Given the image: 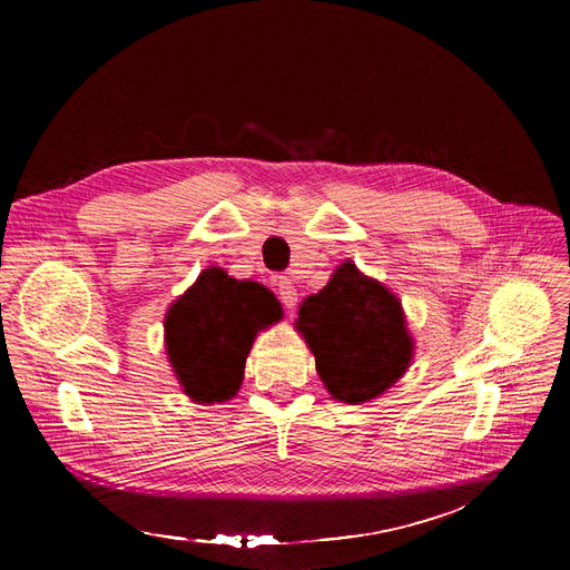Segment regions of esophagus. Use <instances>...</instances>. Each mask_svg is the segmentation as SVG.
Segmentation results:
<instances>
[{
	"label": "esophagus",
	"mask_w": 570,
	"mask_h": 570,
	"mask_svg": "<svg viewBox=\"0 0 570 570\" xmlns=\"http://www.w3.org/2000/svg\"><path fill=\"white\" fill-rule=\"evenodd\" d=\"M275 289H278V297H281V302L289 308H295L297 306V287H295V283H292L289 278H275Z\"/></svg>",
	"instance_id": "obj_1"
}]
</instances>
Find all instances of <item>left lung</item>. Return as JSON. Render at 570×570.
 <instances>
[{
  "mask_svg": "<svg viewBox=\"0 0 570 570\" xmlns=\"http://www.w3.org/2000/svg\"><path fill=\"white\" fill-rule=\"evenodd\" d=\"M297 331L316 358L325 390L337 402L361 404L392 387L411 364L402 302L350 258L299 306Z\"/></svg>",
  "mask_w": 570,
  "mask_h": 570,
  "instance_id": "1",
  "label": "left lung"
}]
</instances>
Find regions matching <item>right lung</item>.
Here are the masks:
<instances>
[{"label": "right lung", "instance_id": "obj_1", "mask_svg": "<svg viewBox=\"0 0 570 570\" xmlns=\"http://www.w3.org/2000/svg\"><path fill=\"white\" fill-rule=\"evenodd\" d=\"M281 316V302L264 285L235 281L216 266L202 271L197 283L170 304L164 321L168 361L189 400H233L256 333Z\"/></svg>", "mask_w": 570, "mask_h": 570}]
</instances>
